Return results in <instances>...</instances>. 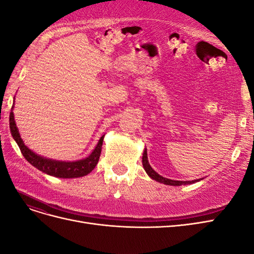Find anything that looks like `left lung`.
<instances>
[{"instance_id": "obj_1", "label": "left lung", "mask_w": 254, "mask_h": 254, "mask_svg": "<svg viewBox=\"0 0 254 254\" xmlns=\"http://www.w3.org/2000/svg\"><path fill=\"white\" fill-rule=\"evenodd\" d=\"M142 163H143V167L145 172L147 173V175L150 177L151 179L156 180L160 183H163V184H166V186H174V187H180V186H187V184H193L195 182H198L202 180L203 178L201 179H196V180H191V181H179V180H172V179H167V178H164V177H162L161 175H159L157 172H155L152 170V167L150 166L149 162H148V158H147V149H144V152H143V157H142Z\"/></svg>"}]
</instances>
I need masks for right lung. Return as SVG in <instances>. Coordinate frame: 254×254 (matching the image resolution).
<instances>
[{
  "instance_id": "right-lung-1",
  "label": "right lung",
  "mask_w": 254,
  "mask_h": 254,
  "mask_svg": "<svg viewBox=\"0 0 254 254\" xmlns=\"http://www.w3.org/2000/svg\"><path fill=\"white\" fill-rule=\"evenodd\" d=\"M14 104V103H13ZM13 105L11 108V112L9 115V128L10 132L13 137V140L18 144L19 148L22 152V155L28 161V162L35 166L37 170L41 171L42 173L57 177V178H78V177H83L90 174L94 170L96 164L98 163L99 156H101L102 146L105 134L99 139L97 145L91 155L87 158L77 160V161H59L53 160L37 155L32 149H29L27 146L21 139L19 130L17 127L16 122H14V115L12 112Z\"/></svg>"
}]
</instances>
